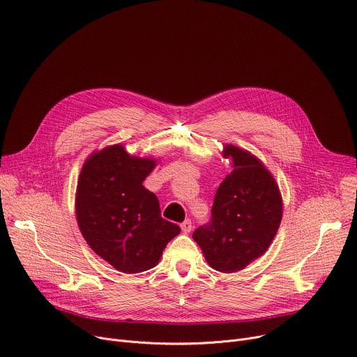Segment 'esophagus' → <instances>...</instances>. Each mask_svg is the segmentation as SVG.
Instances as JSON below:
<instances>
[{
  "label": "esophagus",
  "instance_id": "obj_1",
  "mask_svg": "<svg viewBox=\"0 0 357 357\" xmlns=\"http://www.w3.org/2000/svg\"><path fill=\"white\" fill-rule=\"evenodd\" d=\"M191 227H193V226H191V220H188V218L181 223V230H183L184 233H190V231H191Z\"/></svg>",
  "mask_w": 357,
  "mask_h": 357
}]
</instances>
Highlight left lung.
<instances>
[{
	"instance_id": "obj_1",
	"label": "left lung",
	"mask_w": 357,
	"mask_h": 357,
	"mask_svg": "<svg viewBox=\"0 0 357 357\" xmlns=\"http://www.w3.org/2000/svg\"><path fill=\"white\" fill-rule=\"evenodd\" d=\"M233 172L215 191L211 220L195 230L207 263L217 271L233 273L264 255L276 236L283 203L276 180L263 162L236 146H225Z\"/></svg>"
}]
</instances>
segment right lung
Masks as SVG:
<instances>
[{
  "label": "right lung",
  "mask_w": 357,
  "mask_h": 357,
  "mask_svg": "<svg viewBox=\"0 0 357 357\" xmlns=\"http://www.w3.org/2000/svg\"><path fill=\"white\" fill-rule=\"evenodd\" d=\"M155 160L130 155L121 144L93 153L81 169L75 214L90 248L123 273L153 268L180 227L164 220L143 181Z\"/></svg>",
  "instance_id": "1"
}]
</instances>
